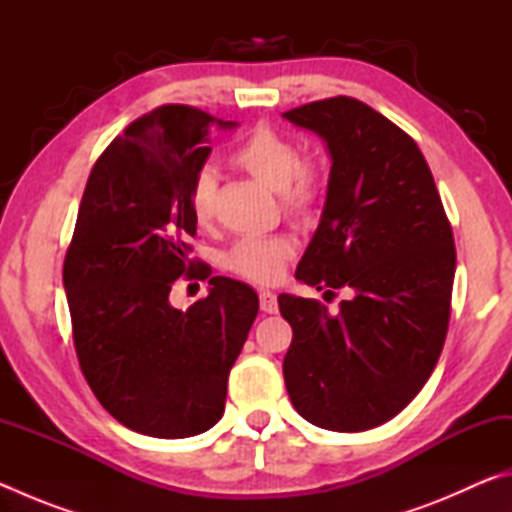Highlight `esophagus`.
Returning a JSON list of instances; mask_svg holds the SVG:
<instances>
[{"instance_id": "34e87169", "label": "esophagus", "mask_w": 512, "mask_h": 512, "mask_svg": "<svg viewBox=\"0 0 512 512\" xmlns=\"http://www.w3.org/2000/svg\"><path fill=\"white\" fill-rule=\"evenodd\" d=\"M259 307L264 314H277V296L273 291H259Z\"/></svg>"}]
</instances>
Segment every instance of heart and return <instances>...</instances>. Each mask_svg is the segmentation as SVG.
<instances>
[{
	"label": "heart",
	"instance_id": "heart-1",
	"mask_svg": "<svg viewBox=\"0 0 512 512\" xmlns=\"http://www.w3.org/2000/svg\"><path fill=\"white\" fill-rule=\"evenodd\" d=\"M230 162L253 176L257 183L280 192L284 212L296 219H309L325 196V162L320 158H300L298 144L268 126H259L244 137L230 153ZM214 192L212 173H198L189 189V212L198 225H210L214 219ZM293 253L296 241L282 232L268 237H246L225 253L223 264L244 280L273 284L282 277Z\"/></svg>",
	"mask_w": 512,
	"mask_h": 512
}]
</instances>
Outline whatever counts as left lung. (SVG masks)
<instances>
[{"mask_svg":"<svg viewBox=\"0 0 512 512\" xmlns=\"http://www.w3.org/2000/svg\"><path fill=\"white\" fill-rule=\"evenodd\" d=\"M332 155L318 230L300 282L341 300L339 314L282 293L293 329L284 384L316 427L366 431L395 418L443 352L456 248L431 169L413 137L363 101L334 97L284 112Z\"/></svg>","mask_w":512,"mask_h":512,"instance_id":"8db88e82","label":"left lung"}]
</instances>
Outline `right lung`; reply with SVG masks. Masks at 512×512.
Masks as SVG:
<instances>
[{
	"instance_id": "right-lung-1",
	"label": "right lung",
	"mask_w": 512,
	"mask_h": 512,
	"mask_svg": "<svg viewBox=\"0 0 512 512\" xmlns=\"http://www.w3.org/2000/svg\"><path fill=\"white\" fill-rule=\"evenodd\" d=\"M235 128L192 106L135 119L94 162L67 248L63 284L83 377L103 409L153 438H187L221 420L228 375L257 316V293L211 277L187 312L170 307L196 221L189 189L210 155L212 128Z\"/></svg>"
}]
</instances>
